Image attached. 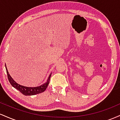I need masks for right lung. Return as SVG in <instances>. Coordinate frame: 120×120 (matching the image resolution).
Returning a JSON list of instances; mask_svg holds the SVG:
<instances>
[{"mask_svg": "<svg viewBox=\"0 0 120 120\" xmlns=\"http://www.w3.org/2000/svg\"><path fill=\"white\" fill-rule=\"evenodd\" d=\"M5 68H6V71H7V73L8 80H9V82H10V83L11 84L12 86H13V87H15L16 89H17V90H19V91H20L23 95H26V96L34 95L42 93L43 92L45 91L49 83V79H50L51 75V74H52L51 73L49 74V77L48 78L47 81V82H45L44 84H43V85L38 87H30L21 86V85H19V84L16 83V82L13 80V78L11 77V75H9V73H8V71L7 69L6 65H5Z\"/></svg>", "mask_w": 120, "mask_h": 120, "instance_id": "right-lung-1", "label": "right lung"}]
</instances>
